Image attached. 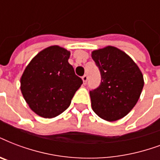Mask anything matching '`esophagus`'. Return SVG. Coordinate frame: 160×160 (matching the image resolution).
Returning <instances> with one entry per match:
<instances>
[{"mask_svg":"<svg viewBox=\"0 0 160 160\" xmlns=\"http://www.w3.org/2000/svg\"><path fill=\"white\" fill-rule=\"evenodd\" d=\"M82 80H83V82H84V84H86V82H87V80H88V76L86 75H83L82 76Z\"/></svg>","mask_w":160,"mask_h":160,"instance_id":"esophagus-1","label":"esophagus"}]
</instances>
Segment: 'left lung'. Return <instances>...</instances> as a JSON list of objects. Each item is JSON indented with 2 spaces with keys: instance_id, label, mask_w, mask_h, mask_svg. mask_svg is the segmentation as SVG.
Listing matches in <instances>:
<instances>
[{
  "instance_id": "obj_1",
  "label": "left lung",
  "mask_w": 160,
  "mask_h": 160,
  "mask_svg": "<svg viewBox=\"0 0 160 160\" xmlns=\"http://www.w3.org/2000/svg\"><path fill=\"white\" fill-rule=\"evenodd\" d=\"M91 56L102 78L99 86L90 91L92 109L109 122L124 118L136 105L143 87L139 68L128 55L112 46L93 51Z\"/></svg>"
}]
</instances>
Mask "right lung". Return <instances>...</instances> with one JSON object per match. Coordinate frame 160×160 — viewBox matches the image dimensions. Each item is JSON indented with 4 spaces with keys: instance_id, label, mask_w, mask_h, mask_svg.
<instances>
[{
    "instance_id": "right-lung-1",
    "label": "right lung",
    "mask_w": 160,
    "mask_h": 160,
    "mask_svg": "<svg viewBox=\"0 0 160 160\" xmlns=\"http://www.w3.org/2000/svg\"><path fill=\"white\" fill-rule=\"evenodd\" d=\"M70 53L58 46L45 48L34 57L21 78V91L34 112L52 118L64 112L83 80L69 64Z\"/></svg>"
}]
</instances>
